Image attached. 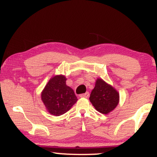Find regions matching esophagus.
<instances>
[{"mask_svg": "<svg viewBox=\"0 0 157 157\" xmlns=\"http://www.w3.org/2000/svg\"><path fill=\"white\" fill-rule=\"evenodd\" d=\"M90 96V93L88 92H86L85 93H83V94H81L80 95V97H82V98H87L89 97Z\"/></svg>", "mask_w": 157, "mask_h": 157, "instance_id": "obj_1", "label": "esophagus"}]
</instances>
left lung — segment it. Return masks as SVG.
Listing matches in <instances>:
<instances>
[{
  "label": "left lung",
  "mask_w": 157,
  "mask_h": 157,
  "mask_svg": "<svg viewBox=\"0 0 157 157\" xmlns=\"http://www.w3.org/2000/svg\"><path fill=\"white\" fill-rule=\"evenodd\" d=\"M89 99L97 111L108 114L119 104V93L113 86L107 84L103 79L98 78Z\"/></svg>",
  "instance_id": "left-lung-1"
}]
</instances>
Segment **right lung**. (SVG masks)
Listing matches in <instances>:
<instances>
[{
    "instance_id": "1",
    "label": "right lung",
    "mask_w": 157,
    "mask_h": 157,
    "mask_svg": "<svg viewBox=\"0 0 157 157\" xmlns=\"http://www.w3.org/2000/svg\"><path fill=\"white\" fill-rule=\"evenodd\" d=\"M66 81L64 75H54L40 94L47 111L56 117L67 112L78 100L73 90L66 84Z\"/></svg>"
}]
</instances>
